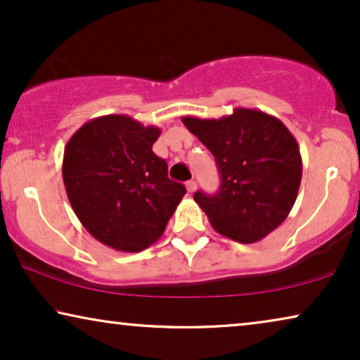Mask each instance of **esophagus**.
<instances>
[{"instance_id":"34e87169","label":"esophagus","mask_w":360,"mask_h":360,"mask_svg":"<svg viewBox=\"0 0 360 360\" xmlns=\"http://www.w3.org/2000/svg\"><path fill=\"white\" fill-rule=\"evenodd\" d=\"M186 190H188L190 193H193V191L196 190V181H195V180H188V181H186Z\"/></svg>"}]
</instances>
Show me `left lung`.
Masks as SVG:
<instances>
[{"mask_svg":"<svg viewBox=\"0 0 360 360\" xmlns=\"http://www.w3.org/2000/svg\"><path fill=\"white\" fill-rule=\"evenodd\" d=\"M181 121L218 164L219 190L193 195L216 233L252 244L278 228L293 208L303 172L300 147L287 126L248 108H236L221 120Z\"/></svg>","mask_w":360,"mask_h":360,"instance_id":"left-lung-1","label":"left lung"}]
</instances>
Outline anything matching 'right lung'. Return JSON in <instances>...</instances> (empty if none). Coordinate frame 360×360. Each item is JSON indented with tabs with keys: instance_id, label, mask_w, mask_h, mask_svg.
Here are the masks:
<instances>
[{
	"instance_id": "add662e5",
	"label": "right lung",
	"mask_w": 360,
	"mask_h": 360,
	"mask_svg": "<svg viewBox=\"0 0 360 360\" xmlns=\"http://www.w3.org/2000/svg\"><path fill=\"white\" fill-rule=\"evenodd\" d=\"M159 136V127L108 115L85 122L67 142L62 176L68 201L88 233L108 248H149L186 193L152 152Z\"/></svg>"
}]
</instances>
